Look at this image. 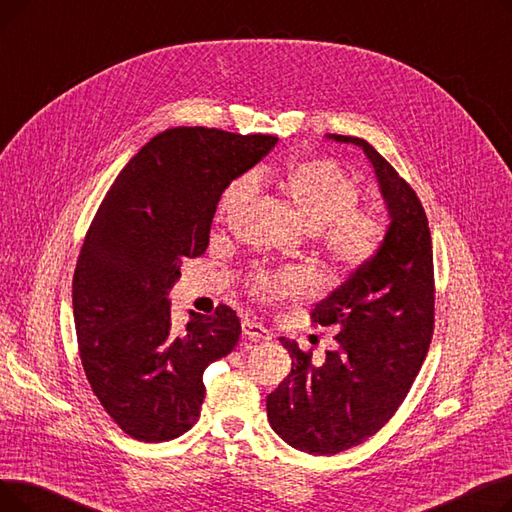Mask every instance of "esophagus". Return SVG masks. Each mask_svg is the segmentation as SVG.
<instances>
[{
	"label": "esophagus",
	"instance_id": "obj_1",
	"mask_svg": "<svg viewBox=\"0 0 512 512\" xmlns=\"http://www.w3.org/2000/svg\"><path fill=\"white\" fill-rule=\"evenodd\" d=\"M242 336L259 342V340H270V330H267L263 324H259L257 319H245L242 321Z\"/></svg>",
	"mask_w": 512,
	"mask_h": 512
}]
</instances>
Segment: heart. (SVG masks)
Segmentation results:
<instances>
[{
  "mask_svg": "<svg viewBox=\"0 0 512 512\" xmlns=\"http://www.w3.org/2000/svg\"><path fill=\"white\" fill-rule=\"evenodd\" d=\"M259 182H274L286 201L297 209L303 224L317 232L319 249L340 272H355L380 253L386 240V222L380 211L359 209L361 186L330 159L294 161L282 174H257ZM257 193L253 176L234 180L220 201V218L232 220L245 211ZM307 286L301 272L257 274L253 292L274 301Z\"/></svg>",
  "mask_w": 512,
  "mask_h": 512,
  "instance_id": "heart-1",
  "label": "heart"
}]
</instances>
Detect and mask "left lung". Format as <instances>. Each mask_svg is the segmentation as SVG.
<instances>
[{
	"label": "left lung",
	"instance_id": "8db88e82",
	"mask_svg": "<svg viewBox=\"0 0 512 512\" xmlns=\"http://www.w3.org/2000/svg\"><path fill=\"white\" fill-rule=\"evenodd\" d=\"M328 139L363 149L390 224L380 253L311 313L315 324L340 330L334 351L313 361L280 338L292 369L267 396V419L286 444L317 456L380 432L409 394L434 334L432 234L419 197L367 141Z\"/></svg>",
	"mask_w": 512,
	"mask_h": 512
}]
</instances>
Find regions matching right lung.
Instances as JSON below:
<instances>
[{
	"mask_svg": "<svg viewBox=\"0 0 512 512\" xmlns=\"http://www.w3.org/2000/svg\"><path fill=\"white\" fill-rule=\"evenodd\" d=\"M278 143L203 126L153 137L103 197L80 249L72 307L80 361L101 407L124 434L168 442L191 429L203 371L238 342L226 305L172 321L168 292L184 259L205 253L226 186Z\"/></svg>",
	"mask_w": 512,
	"mask_h": 512,
	"instance_id": "right-lung-1",
	"label": "right lung"
}]
</instances>
